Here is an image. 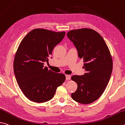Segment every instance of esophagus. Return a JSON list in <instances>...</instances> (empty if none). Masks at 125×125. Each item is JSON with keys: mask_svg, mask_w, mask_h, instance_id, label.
<instances>
[{"mask_svg": "<svg viewBox=\"0 0 125 125\" xmlns=\"http://www.w3.org/2000/svg\"><path fill=\"white\" fill-rule=\"evenodd\" d=\"M65 77H66L67 80H70L71 79V75H65Z\"/></svg>", "mask_w": 125, "mask_h": 125, "instance_id": "esophagus-1", "label": "esophagus"}]
</instances>
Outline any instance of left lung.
<instances>
[{
  "instance_id": "obj_1",
  "label": "left lung",
  "mask_w": 125,
  "mask_h": 125,
  "mask_svg": "<svg viewBox=\"0 0 125 125\" xmlns=\"http://www.w3.org/2000/svg\"><path fill=\"white\" fill-rule=\"evenodd\" d=\"M67 35L76 47L79 58L83 60L86 71L83 75L72 76L78 88L71 96L81 104L93 103L103 94L110 80L113 70L110 51L102 36L92 29L72 30Z\"/></svg>"
}]
</instances>
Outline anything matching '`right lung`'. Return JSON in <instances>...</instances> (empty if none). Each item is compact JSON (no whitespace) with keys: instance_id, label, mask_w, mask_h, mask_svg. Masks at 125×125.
Returning <instances> with one entry per match:
<instances>
[{"instance_id":"right-lung-1","label":"right lung","mask_w":125,"mask_h":125,"mask_svg":"<svg viewBox=\"0 0 125 125\" xmlns=\"http://www.w3.org/2000/svg\"><path fill=\"white\" fill-rule=\"evenodd\" d=\"M65 32L37 28L31 31L20 42L13 61V70L20 89L29 100L43 103L53 98L57 88L65 76L44 67Z\"/></svg>"}]
</instances>
